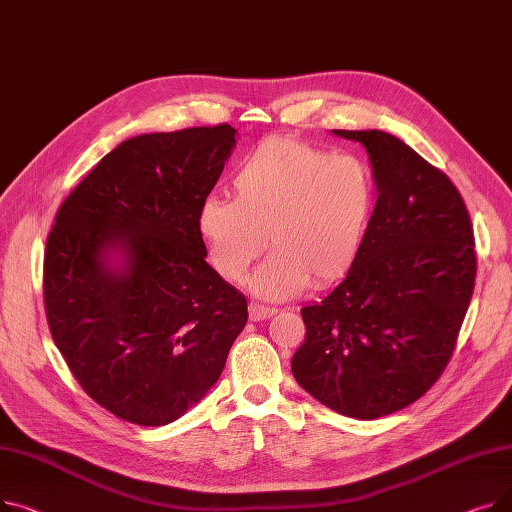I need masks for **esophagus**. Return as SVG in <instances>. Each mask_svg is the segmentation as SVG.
I'll use <instances>...</instances> for the list:
<instances>
[{
    "instance_id": "esophagus-1",
    "label": "esophagus",
    "mask_w": 512,
    "mask_h": 512,
    "mask_svg": "<svg viewBox=\"0 0 512 512\" xmlns=\"http://www.w3.org/2000/svg\"><path fill=\"white\" fill-rule=\"evenodd\" d=\"M274 313H276L274 307H263V305H259V303H249V317H251L253 321L267 319V317H272Z\"/></svg>"
}]
</instances>
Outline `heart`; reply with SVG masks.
Returning a JSON list of instances; mask_svg holds the SVG:
<instances>
[{
  "label": "heart",
  "instance_id": "1",
  "mask_svg": "<svg viewBox=\"0 0 512 512\" xmlns=\"http://www.w3.org/2000/svg\"><path fill=\"white\" fill-rule=\"evenodd\" d=\"M230 188L234 201L209 197L197 213L207 259L224 280H245L267 238L274 253L251 282L263 299H288L311 282L324 288L351 272L375 201L365 161L270 137L240 161Z\"/></svg>",
  "mask_w": 512,
  "mask_h": 512
}]
</instances>
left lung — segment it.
I'll return each mask as SVG.
<instances>
[{
	"label": "left lung",
	"instance_id": "obj_1",
	"mask_svg": "<svg viewBox=\"0 0 512 512\" xmlns=\"http://www.w3.org/2000/svg\"><path fill=\"white\" fill-rule=\"evenodd\" d=\"M365 147L375 201L361 253L321 303L301 309L299 386L328 409L378 419L436 384L475 286L469 211L450 178L394 134L332 130Z\"/></svg>",
	"mask_w": 512,
	"mask_h": 512
}]
</instances>
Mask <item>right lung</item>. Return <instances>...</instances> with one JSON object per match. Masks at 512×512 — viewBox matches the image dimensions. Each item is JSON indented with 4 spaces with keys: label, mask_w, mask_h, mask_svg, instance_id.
<instances>
[{
    "label": "right lung",
    "mask_w": 512,
    "mask_h": 512,
    "mask_svg": "<svg viewBox=\"0 0 512 512\" xmlns=\"http://www.w3.org/2000/svg\"><path fill=\"white\" fill-rule=\"evenodd\" d=\"M236 145L230 124L132 137L62 203L43 263L51 338L99 407L145 427L218 382L247 299L207 265L201 203Z\"/></svg>",
    "instance_id": "1"
}]
</instances>
